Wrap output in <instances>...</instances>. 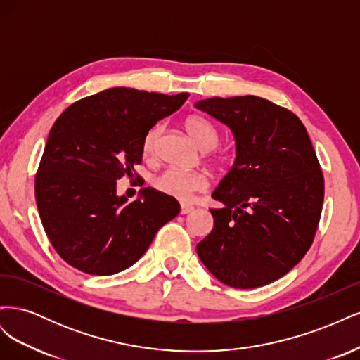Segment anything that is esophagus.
<instances>
[{
    "mask_svg": "<svg viewBox=\"0 0 360 360\" xmlns=\"http://www.w3.org/2000/svg\"><path fill=\"white\" fill-rule=\"evenodd\" d=\"M191 212H193V205H189V204H181L180 205V213L181 214H188Z\"/></svg>",
    "mask_w": 360,
    "mask_h": 360,
    "instance_id": "1",
    "label": "esophagus"
}]
</instances>
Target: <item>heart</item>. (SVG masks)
<instances>
[{
    "instance_id": "b5f03b06",
    "label": "heart",
    "mask_w": 360,
    "mask_h": 360,
    "mask_svg": "<svg viewBox=\"0 0 360 360\" xmlns=\"http://www.w3.org/2000/svg\"><path fill=\"white\" fill-rule=\"evenodd\" d=\"M184 127H186L189 135L197 141V144L202 150H212L219 144V130L201 115H189L184 120ZM160 134L162 124H155L147 130L143 139V147H141L146 159H153L156 156ZM151 186L171 198L186 201L195 192L204 191L207 188V179L200 171H180L176 168H167L151 179Z\"/></svg>"
}]
</instances>
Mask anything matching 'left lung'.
I'll use <instances>...</instances> for the list:
<instances>
[{"label": "left lung", "instance_id": "left-lung-1", "mask_svg": "<svg viewBox=\"0 0 360 360\" xmlns=\"http://www.w3.org/2000/svg\"><path fill=\"white\" fill-rule=\"evenodd\" d=\"M198 110L231 127L233 168L212 197V233L197 245L204 266L224 284H270L308 252L320 224L324 177L307 127L284 106L263 97L200 101Z\"/></svg>", "mask_w": 360, "mask_h": 360}]
</instances>
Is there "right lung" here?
Here are the masks:
<instances>
[{
    "mask_svg": "<svg viewBox=\"0 0 360 360\" xmlns=\"http://www.w3.org/2000/svg\"><path fill=\"white\" fill-rule=\"evenodd\" d=\"M188 97L115 86L72 103L57 118L34 192L45 233L68 264L96 276L118 274L179 214L176 200L151 188L127 204L117 195V180L138 176L147 130Z\"/></svg>",
    "mask_w": 360,
    "mask_h": 360,
    "instance_id": "obj_1",
    "label": "right lung"
}]
</instances>
